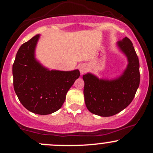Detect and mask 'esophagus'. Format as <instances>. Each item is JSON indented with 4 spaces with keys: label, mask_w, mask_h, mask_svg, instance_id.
Listing matches in <instances>:
<instances>
[{
    "label": "esophagus",
    "mask_w": 153,
    "mask_h": 153,
    "mask_svg": "<svg viewBox=\"0 0 153 153\" xmlns=\"http://www.w3.org/2000/svg\"><path fill=\"white\" fill-rule=\"evenodd\" d=\"M87 70H88V68L85 65H82L80 67V73H81V74L85 73V72L87 71Z\"/></svg>",
    "instance_id": "1"
}]
</instances>
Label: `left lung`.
<instances>
[{"label":"left lung","instance_id":"left-lung-1","mask_svg":"<svg viewBox=\"0 0 153 153\" xmlns=\"http://www.w3.org/2000/svg\"><path fill=\"white\" fill-rule=\"evenodd\" d=\"M117 45L128 59L127 68L121 76L113 80L99 79L91 73L82 76L87 108L101 117L115 115L129 106L140 85V62L133 44L125 37Z\"/></svg>","mask_w":153,"mask_h":153}]
</instances>
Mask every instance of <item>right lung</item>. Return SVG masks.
<instances>
[{"label":"right lung","mask_w":153,"mask_h":153,"mask_svg":"<svg viewBox=\"0 0 153 153\" xmlns=\"http://www.w3.org/2000/svg\"><path fill=\"white\" fill-rule=\"evenodd\" d=\"M39 35L24 43L13 65V88L22 104L29 111L47 115L59 110L66 94L80 76L78 70L49 71L35 58Z\"/></svg>","instance_id":"add662e5"}]
</instances>
